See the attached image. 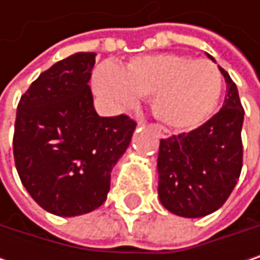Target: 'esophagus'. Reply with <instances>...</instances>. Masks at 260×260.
Returning a JSON list of instances; mask_svg holds the SVG:
<instances>
[{"label":"esophagus","instance_id":"obj_1","mask_svg":"<svg viewBox=\"0 0 260 260\" xmlns=\"http://www.w3.org/2000/svg\"><path fill=\"white\" fill-rule=\"evenodd\" d=\"M152 129L155 131L161 138H169V137H170V132L167 129H164V128L159 126V125H152Z\"/></svg>","mask_w":260,"mask_h":260}]
</instances>
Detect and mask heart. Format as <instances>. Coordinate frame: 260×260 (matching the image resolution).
I'll return each mask as SVG.
<instances>
[{
    "label": "heart",
    "instance_id": "1",
    "mask_svg": "<svg viewBox=\"0 0 260 260\" xmlns=\"http://www.w3.org/2000/svg\"><path fill=\"white\" fill-rule=\"evenodd\" d=\"M94 85L113 107H129L138 96H152V110L164 125L191 131L203 125L217 110L223 77L209 60L155 54L137 57L117 69L99 68Z\"/></svg>",
    "mask_w": 260,
    "mask_h": 260
}]
</instances>
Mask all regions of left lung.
<instances>
[{
    "mask_svg": "<svg viewBox=\"0 0 260 260\" xmlns=\"http://www.w3.org/2000/svg\"><path fill=\"white\" fill-rule=\"evenodd\" d=\"M214 63V57L206 54ZM223 108L200 128L161 140L158 153V197L162 206L185 218L220 209L229 199L242 169L241 129L244 110L229 74Z\"/></svg>",
    "mask_w": 260,
    "mask_h": 260,
    "instance_id": "left-lung-1",
    "label": "left lung"
}]
</instances>
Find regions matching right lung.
<instances>
[{
	"mask_svg": "<svg viewBox=\"0 0 260 260\" xmlns=\"http://www.w3.org/2000/svg\"><path fill=\"white\" fill-rule=\"evenodd\" d=\"M94 58V52H77L55 63L18 105V175L34 202L58 217L88 214L107 200L111 170L137 126L125 114L96 113L88 85Z\"/></svg>",
	"mask_w": 260,
	"mask_h": 260,
	"instance_id": "1",
	"label": "right lung"
}]
</instances>
